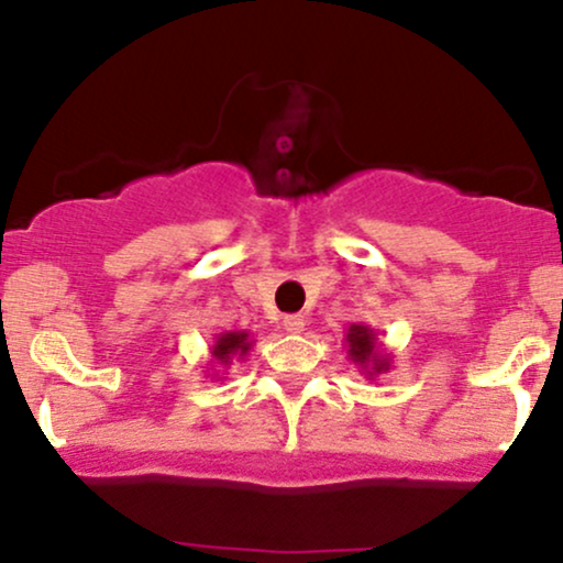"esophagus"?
<instances>
[{
    "label": "esophagus",
    "instance_id": "esophagus-1",
    "mask_svg": "<svg viewBox=\"0 0 563 563\" xmlns=\"http://www.w3.org/2000/svg\"><path fill=\"white\" fill-rule=\"evenodd\" d=\"M283 325H286L288 333H301L307 320H303V314H286V318H283Z\"/></svg>",
    "mask_w": 563,
    "mask_h": 563
}]
</instances>
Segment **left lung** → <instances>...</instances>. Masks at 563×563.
Instances as JSON below:
<instances>
[{
    "mask_svg": "<svg viewBox=\"0 0 563 563\" xmlns=\"http://www.w3.org/2000/svg\"><path fill=\"white\" fill-rule=\"evenodd\" d=\"M346 357L360 367L367 380H376L380 373L391 371V354L378 341V333L365 322H352L346 328Z\"/></svg>",
    "mask_w": 563,
    "mask_h": 563,
    "instance_id": "1",
    "label": "left lung"
}]
</instances>
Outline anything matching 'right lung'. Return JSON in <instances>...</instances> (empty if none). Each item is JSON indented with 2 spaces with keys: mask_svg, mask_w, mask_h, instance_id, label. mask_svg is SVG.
I'll list each match as a JSON object with an SVG mask.
<instances>
[{
  "mask_svg": "<svg viewBox=\"0 0 563 563\" xmlns=\"http://www.w3.org/2000/svg\"><path fill=\"white\" fill-rule=\"evenodd\" d=\"M251 346H254V339H251L249 331H224V333H217L214 344H211V360H209V371H211V378L219 376L224 378V371L232 365V360H243L245 354L251 352Z\"/></svg>",
  "mask_w": 563,
  "mask_h": 563,
  "instance_id": "right-lung-1",
  "label": "right lung"
}]
</instances>
